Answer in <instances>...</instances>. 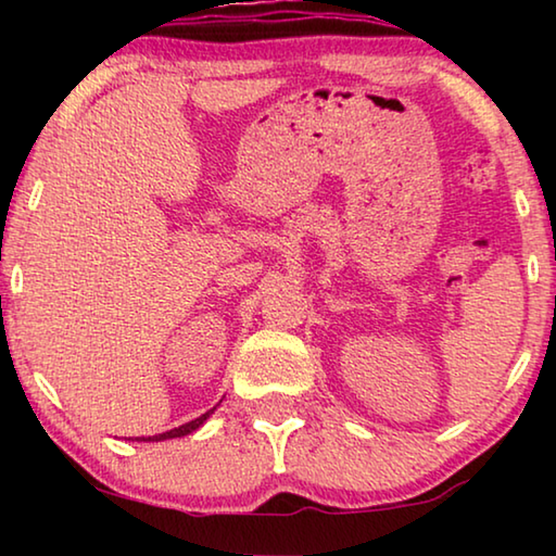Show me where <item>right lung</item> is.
<instances>
[{"label": "right lung", "instance_id": "add662e5", "mask_svg": "<svg viewBox=\"0 0 556 556\" xmlns=\"http://www.w3.org/2000/svg\"><path fill=\"white\" fill-rule=\"evenodd\" d=\"M213 414V409L211 412H205V414H201L199 419H193V421H188V425H181V427H176V429H172V431H164V434H156V437H137L135 441H164V439H176V437H186V434H191V431H195L199 429L205 419H208Z\"/></svg>", "mask_w": 556, "mask_h": 556}]
</instances>
